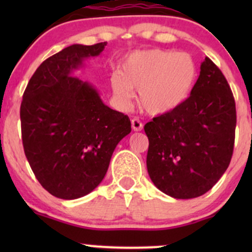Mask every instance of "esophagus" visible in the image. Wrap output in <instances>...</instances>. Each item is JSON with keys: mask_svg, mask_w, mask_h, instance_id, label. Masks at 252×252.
<instances>
[{"mask_svg": "<svg viewBox=\"0 0 252 252\" xmlns=\"http://www.w3.org/2000/svg\"><path fill=\"white\" fill-rule=\"evenodd\" d=\"M131 128L134 131H141V130L143 129V124L140 120H138V118L134 117L131 120Z\"/></svg>", "mask_w": 252, "mask_h": 252, "instance_id": "esophagus-1", "label": "esophagus"}]
</instances>
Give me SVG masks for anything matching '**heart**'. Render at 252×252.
I'll use <instances>...</instances> for the list:
<instances>
[{
    "instance_id": "obj_1",
    "label": "heart",
    "mask_w": 252,
    "mask_h": 252,
    "mask_svg": "<svg viewBox=\"0 0 252 252\" xmlns=\"http://www.w3.org/2000/svg\"><path fill=\"white\" fill-rule=\"evenodd\" d=\"M198 68L185 52L148 50L130 54L114 74L111 86L117 102L129 106L138 90V103L150 115H162L181 105L192 92Z\"/></svg>"
}]
</instances>
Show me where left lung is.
Instances as JSON below:
<instances>
[{"mask_svg":"<svg viewBox=\"0 0 252 252\" xmlns=\"http://www.w3.org/2000/svg\"><path fill=\"white\" fill-rule=\"evenodd\" d=\"M236 122L226 78L206 57L189 97L144 126L147 169L155 186L175 199L205 194L230 164Z\"/></svg>","mask_w":252,"mask_h":252,"instance_id":"obj_1","label":"left lung"}]
</instances>
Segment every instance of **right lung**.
Returning a JSON list of instances; mask_svg holds the SVG:
<instances>
[{"label":"right lung","mask_w":252,"mask_h":252,"mask_svg":"<svg viewBox=\"0 0 252 252\" xmlns=\"http://www.w3.org/2000/svg\"><path fill=\"white\" fill-rule=\"evenodd\" d=\"M106 42L72 45L46 59L32 76L22 98V143L41 186L72 200L102 182L112 153L130 134L126 115L110 109L94 85L73 76Z\"/></svg>","instance_id":"1"}]
</instances>
